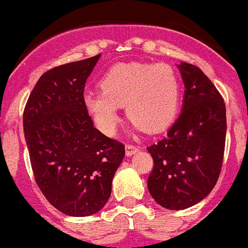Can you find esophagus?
<instances>
[{"label":"esophagus","mask_w":248,"mask_h":248,"mask_svg":"<svg viewBox=\"0 0 248 248\" xmlns=\"http://www.w3.org/2000/svg\"><path fill=\"white\" fill-rule=\"evenodd\" d=\"M139 152V147L138 146H134V145H126L125 146V153L128 157H130V155H135V153Z\"/></svg>","instance_id":"34e87169"}]
</instances>
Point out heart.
Returning a JSON list of instances; mask_svg holds the SVG:
<instances>
[{"label":"heart","instance_id":"obj_1","mask_svg":"<svg viewBox=\"0 0 248 248\" xmlns=\"http://www.w3.org/2000/svg\"><path fill=\"white\" fill-rule=\"evenodd\" d=\"M100 90H86L82 103L98 130L113 135L120 108L138 130L159 133L175 119L180 105V81L175 70L158 63H118L101 78Z\"/></svg>","mask_w":248,"mask_h":248}]
</instances>
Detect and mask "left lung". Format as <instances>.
<instances>
[{"label":"left lung","instance_id":"8db88e82","mask_svg":"<svg viewBox=\"0 0 248 248\" xmlns=\"http://www.w3.org/2000/svg\"><path fill=\"white\" fill-rule=\"evenodd\" d=\"M185 85L183 108L163 140L147 147L155 162L147 187L158 204L188 208L209 195L223 164L225 103L199 67L178 64Z\"/></svg>","mask_w":248,"mask_h":248}]
</instances>
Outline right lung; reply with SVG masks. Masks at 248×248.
I'll return each instance as SVG.
<instances>
[{"instance_id":"1","label":"right lung","mask_w":248,"mask_h":248,"mask_svg":"<svg viewBox=\"0 0 248 248\" xmlns=\"http://www.w3.org/2000/svg\"><path fill=\"white\" fill-rule=\"evenodd\" d=\"M101 55L41 75L23 114L35 181L52 206L70 217L105 207L124 145L103 135L82 103L85 84Z\"/></svg>"}]
</instances>
